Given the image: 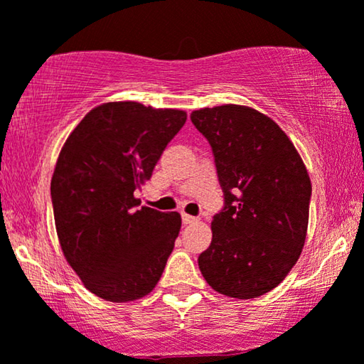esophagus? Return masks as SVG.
Returning a JSON list of instances; mask_svg holds the SVG:
<instances>
[{
	"instance_id": "obj_1",
	"label": "esophagus",
	"mask_w": 364,
	"mask_h": 364,
	"mask_svg": "<svg viewBox=\"0 0 364 364\" xmlns=\"http://www.w3.org/2000/svg\"><path fill=\"white\" fill-rule=\"evenodd\" d=\"M196 221H198V218L191 216V215H186V213H183V223H185V225H191V223H196Z\"/></svg>"
}]
</instances>
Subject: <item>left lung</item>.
<instances>
[{
    "label": "left lung",
    "mask_w": 364,
    "mask_h": 364,
    "mask_svg": "<svg viewBox=\"0 0 364 364\" xmlns=\"http://www.w3.org/2000/svg\"><path fill=\"white\" fill-rule=\"evenodd\" d=\"M211 144L226 206L198 258L215 291L258 298L287 278L308 232L311 179L298 149L269 116L243 105L191 113Z\"/></svg>",
    "instance_id": "8db88e82"
}]
</instances>
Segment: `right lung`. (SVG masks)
Listing matches in <instances>:
<instances>
[{
    "label": "right lung",
    "instance_id": "right-lung-1",
    "mask_svg": "<svg viewBox=\"0 0 364 364\" xmlns=\"http://www.w3.org/2000/svg\"><path fill=\"white\" fill-rule=\"evenodd\" d=\"M186 111L138 101L96 106L70 133L51 178L58 240L85 288L111 303L146 296L161 278L181 215L141 206L144 185Z\"/></svg>",
    "mask_w": 364,
    "mask_h": 364
}]
</instances>
